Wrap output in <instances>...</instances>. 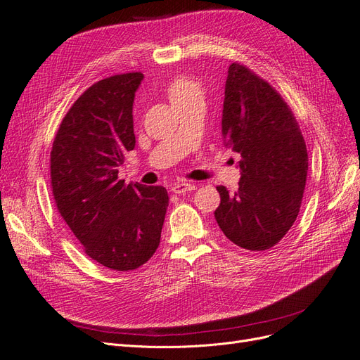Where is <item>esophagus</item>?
Segmentation results:
<instances>
[{
  "label": "esophagus",
  "mask_w": 360,
  "mask_h": 360,
  "mask_svg": "<svg viewBox=\"0 0 360 360\" xmlns=\"http://www.w3.org/2000/svg\"><path fill=\"white\" fill-rule=\"evenodd\" d=\"M194 188H196V186H194V184L182 181V182H176V184H174V186L172 187V191H173L174 194H184V193L193 191Z\"/></svg>",
  "instance_id": "34e87169"
}]
</instances>
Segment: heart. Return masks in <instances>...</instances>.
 Masks as SVG:
<instances>
[{
  "label": "heart",
  "instance_id": "1",
  "mask_svg": "<svg viewBox=\"0 0 360 360\" xmlns=\"http://www.w3.org/2000/svg\"><path fill=\"white\" fill-rule=\"evenodd\" d=\"M167 98L176 107L196 96H202V86L188 75H176L169 81L166 87Z\"/></svg>",
  "mask_w": 360,
  "mask_h": 360
}]
</instances>
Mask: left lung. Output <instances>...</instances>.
I'll return each instance as SVG.
<instances>
[{
	"mask_svg": "<svg viewBox=\"0 0 360 360\" xmlns=\"http://www.w3.org/2000/svg\"><path fill=\"white\" fill-rule=\"evenodd\" d=\"M221 132L240 153L238 190L217 187L215 220L233 244L269 250L299 215L307 150L299 122L281 94L248 66L232 63L224 87Z\"/></svg>",
	"mask_w": 360,
	"mask_h": 360,
	"instance_id": "8db88e82",
	"label": "left lung"
}]
</instances>
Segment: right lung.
I'll return each mask as SVG.
<instances>
[{"label": "right lung", "instance_id": "right-lung-1", "mask_svg": "<svg viewBox=\"0 0 360 360\" xmlns=\"http://www.w3.org/2000/svg\"><path fill=\"white\" fill-rule=\"evenodd\" d=\"M141 79V72H128L91 84L61 120L49 160L61 219L87 256L116 271L152 258L169 207L164 187L119 179L136 146L132 102Z\"/></svg>", "mask_w": 360, "mask_h": 360}]
</instances>
